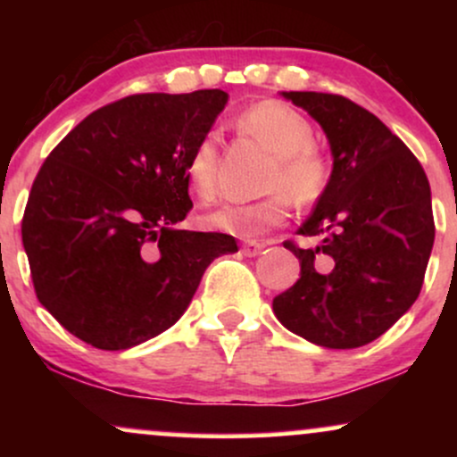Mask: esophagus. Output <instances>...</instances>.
<instances>
[{"label": "esophagus", "mask_w": 457, "mask_h": 457, "mask_svg": "<svg viewBox=\"0 0 457 457\" xmlns=\"http://www.w3.org/2000/svg\"><path fill=\"white\" fill-rule=\"evenodd\" d=\"M262 249H264V245L255 243V240H246V243H243V253L246 258H255V255L262 253Z\"/></svg>", "instance_id": "1"}]
</instances>
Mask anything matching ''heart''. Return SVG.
<instances>
[{"instance_id": "1", "label": "heart", "mask_w": 457, "mask_h": 457, "mask_svg": "<svg viewBox=\"0 0 457 457\" xmlns=\"http://www.w3.org/2000/svg\"><path fill=\"white\" fill-rule=\"evenodd\" d=\"M238 127L275 154V165L266 178V191L277 193L260 202L223 204L217 211L204 214L202 223L208 229L251 238L286 221L290 206L287 195L298 204H312L322 195L328 167L313 148L309 120L287 104L277 101L253 104L240 113ZM185 171L188 187L202 202L214 199L219 185V145L212 133L197 141L188 154Z\"/></svg>"}]
</instances>
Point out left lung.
Segmentation results:
<instances>
[{
	"label": "left lung",
	"mask_w": 457,
	"mask_h": 457,
	"mask_svg": "<svg viewBox=\"0 0 457 457\" xmlns=\"http://www.w3.org/2000/svg\"><path fill=\"white\" fill-rule=\"evenodd\" d=\"M322 127L333 170L298 228L316 249L283 243L301 279L275 296L279 322L307 342L348 350L378 339L417 301L434 245L421 162L367 109L322 92H281Z\"/></svg>",
	"instance_id": "left-lung-1"
}]
</instances>
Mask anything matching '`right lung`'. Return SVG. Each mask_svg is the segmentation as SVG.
<instances>
[{"mask_svg": "<svg viewBox=\"0 0 457 457\" xmlns=\"http://www.w3.org/2000/svg\"><path fill=\"white\" fill-rule=\"evenodd\" d=\"M223 90L135 94L96 109L46 156L25 206L36 296L101 350H129L187 312L228 234L178 229L187 159L225 109Z\"/></svg>", "mask_w": 457, "mask_h": 457, "instance_id": "right-lung-1", "label": "right lung"}]
</instances>
